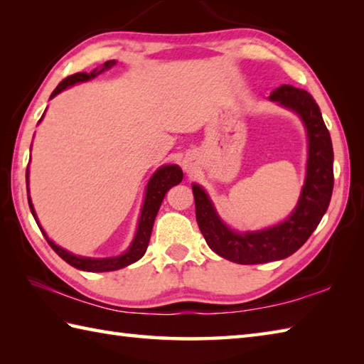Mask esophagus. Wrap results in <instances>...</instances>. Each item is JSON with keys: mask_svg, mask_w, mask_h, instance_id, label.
<instances>
[{"mask_svg": "<svg viewBox=\"0 0 364 364\" xmlns=\"http://www.w3.org/2000/svg\"><path fill=\"white\" fill-rule=\"evenodd\" d=\"M183 167L186 168V170H191L192 168V159H184V162H183Z\"/></svg>", "mask_w": 364, "mask_h": 364, "instance_id": "1", "label": "esophagus"}]
</instances>
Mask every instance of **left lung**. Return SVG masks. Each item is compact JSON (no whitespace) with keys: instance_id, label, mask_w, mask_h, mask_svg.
<instances>
[{"instance_id":"left-lung-1","label":"left lung","mask_w":364,"mask_h":364,"mask_svg":"<svg viewBox=\"0 0 364 364\" xmlns=\"http://www.w3.org/2000/svg\"><path fill=\"white\" fill-rule=\"evenodd\" d=\"M270 100L296 111L308 131V172L299 205L280 225L255 231H231L215 214L205 191L192 184L196 218L210 249L237 264H262L283 259L297 252L319 225L333 192V146L316 100L304 89L283 84L270 94Z\"/></svg>"}]
</instances>
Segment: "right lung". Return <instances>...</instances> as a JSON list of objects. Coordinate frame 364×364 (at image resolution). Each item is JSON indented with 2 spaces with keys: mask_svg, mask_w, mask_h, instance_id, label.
I'll return each instance as SVG.
<instances>
[{
  "mask_svg": "<svg viewBox=\"0 0 364 364\" xmlns=\"http://www.w3.org/2000/svg\"><path fill=\"white\" fill-rule=\"evenodd\" d=\"M115 63L114 60H107L105 63V67L102 70L97 72L94 70L92 73H75L67 76L65 80H63L59 82V86L53 90V94L50 98L56 97L59 92H63L65 87L68 86H73L76 82H81V81H87L90 78H95L98 73H102L105 68H109L111 65H114ZM43 117V115H42ZM41 117V120H42ZM38 120V122H41ZM183 180V172L181 168L178 166H164L161 167L159 170L153 173V176L150 178L149 181V186H146V194H145V202L142 206V214H141V219H139V227H137V233L133 244L129 245V249L127 253L120 255V257H115V258H102V259H95V258H82V257H76V255H72L65 252L64 249H60L59 245L54 244L53 241H50L48 237H46L45 231L42 230V227L38 225V220L36 218V213H34V208L33 203H31V198L28 196V202H29V208H31V213H33L34 219L37 222L38 228L43 233L46 242L51 245V249L56 252L60 258H63L68 264L76 267V269H81V270H87V272H109V270H117L125 267L131 262H134L137 259H141L144 257V253L146 252V247H149L150 242V235H151V230H153V222L154 218H156V214L159 211V206L162 203V200H164L167 191L175 186V184L181 183ZM26 184H28V170H26Z\"/></svg>",
  "mask_w": 364,
  "mask_h": 364,
  "instance_id": "add662e5",
  "label": "right lung"
}]
</instances>
